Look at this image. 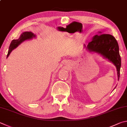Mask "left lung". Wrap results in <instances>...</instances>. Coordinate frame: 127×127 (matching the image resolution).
Returning <instances> with one entry per match:
<instances>
[{
	"label": "left lung",
	"instance_id": "left-lung-1",
	"mask_svg": "<svg viewBox=\"0 0 127 127\" xmlns=\"http://www.w3.org/2000/svg\"><path fill=\"white\" fill-rule=\"evenodd\" d=\"M84 47L86 46L84 45ZM87 49L90 52L98 53L109 60L116 65L118 80L120 77V69L121 66V59L119 52V46L113 36L108 34H101V32L95 35L89 41Z\"/></svg>",
	"mask_w": 127,
	"mask_h": 127
}]
</instances>
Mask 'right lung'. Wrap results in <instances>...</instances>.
Masks as SVG:
<instances>
[{
	"label": "right lung",
	"mask_w": 127,
	"mask_h": 127,
	"mask_svg": "<svg viewBox=\"0 0 127 127\" xmlns=\"http://www.w3.org/2000/svg\"><path fill=\"white\" fill-rule=\"evenodd\" d=\"M33 37H35V35H34L33 33H32L31 32H25L21 34V35L20 36L18 39L13 40L11 41L10 46H9V49L7 54V57H8L11 52L14 49H15V48H17L23 41L27 39H31Z\"/></svg>",
	"instance_id": "add662e5"
}]
</instances>
